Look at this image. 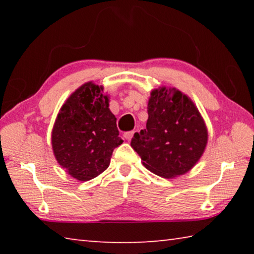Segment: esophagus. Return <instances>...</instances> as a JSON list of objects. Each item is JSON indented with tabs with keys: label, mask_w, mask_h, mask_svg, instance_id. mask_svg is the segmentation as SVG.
<instances>
[{
	"label": "esophagus",
	"mask_w": 254,
	"mask_h": 254,
	"mask_svg": "<svg viewBox=\"0 0 254 254\" xmlns=\"http://www.w3.org/2000/svg\"><path fill=\"white\" fill-rule=\"evenodd\" d=\"M133 134H134V131H130V132H126L123 134V137L126 140H127V141H130L131 139H132V136H133Z\"/></svg>",
	"instance_id": "34e87169"
}]
</instances>
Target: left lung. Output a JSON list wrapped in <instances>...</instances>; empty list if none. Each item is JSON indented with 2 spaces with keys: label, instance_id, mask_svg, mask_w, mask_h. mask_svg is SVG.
<instances>
[{
  "label": "left lung",
  "instance_id": "1",
  "mask_svg": "<svg viewBox=\"0 0 254 254\" xmlns=\"http://www.w3.org/2000/svg\"><path fill=\"white\" fill-rule=\"evenodd\" d=\"M148 115L147 127L131 141L145 168L167 179L194 168L207 145L208 131L190 97L175 87L154 88Z\"/></svg>",
  "mask_w": 254,
  "mask_h": 254
}]
</instances>
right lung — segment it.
<instances>
[{"mask_svg":"<svg viewBox=\"0 0 254 254\" xmlns=\"http://www.w3.org/2000/svg\"><path fill=\"white\" fill-rule=\"evenodd\" d=\"M109 103L104 87L87 81L70 94L56 118L51 131L54 156L79 182L109 168L113 150L123 142Z\"/></svg>","mask_w":254,"mask_h":254,"instance_id":"right-lung-1","label":"right lung"}]
</instances>
